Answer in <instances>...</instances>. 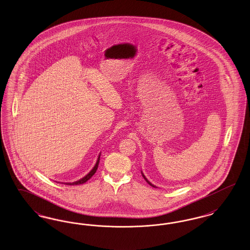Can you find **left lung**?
I'll return each mask as SVG.
<instances>
[{"mask_svg": "<svg viewBox=\"0 0 250 250\" xmlns=\"http://www.w3.org/2000/svg\"><path fill=\"white\" fill-rule=\"evenodd\" d=\"M142 174H143V178L145 179V181H146V182H147V183H148V184H149V185H150V186H152V187H153V188H155V186H154V185H152V184H151V183H150V182H149V181H148V180H147V179H146V177H145V176H144V175H143V172H142Z\"/></svg>", "mask_w": 250, "mask_h": 250, "instance_id": "left-lung-1", "label": "left lung"}]
</instances>
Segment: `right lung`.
Returning <instances> with one entry per match:
<instances>
[{
	"label": "right lung",
	"mask_w": 250,
	"mask_h": 250,
	"mask_svg": "<svg viewBox=\"0 0 250 250\" xmlns=\"http://www.w3.org/2000/svg\"><path fill=\"white\" fill-rule=\"evenodd\" d=\"M99 160H100V155L98 156V158H97V161H96V163H95V167H93V169L86 175V176H84L83 178L81 179V180H79V181H76V182H73V183H64L65 185H67V186H75V185H82V184H84V183H86L89 179L91 178L94 174L95 173V171H96V169H97V167H98V163H99Z\"/></svg>",
	"instance_id": "right-lung-1"
}]
</instances>
